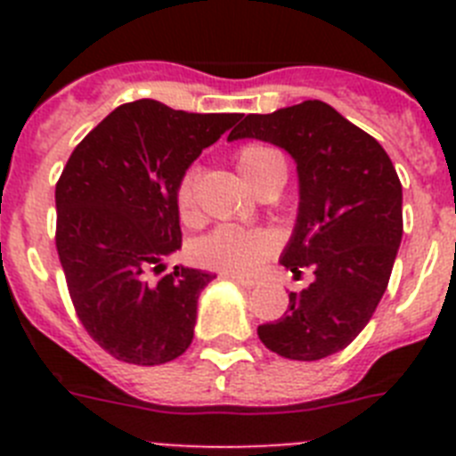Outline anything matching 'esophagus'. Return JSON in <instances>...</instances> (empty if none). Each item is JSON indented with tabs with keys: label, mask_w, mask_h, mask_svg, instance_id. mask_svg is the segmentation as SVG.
<instances>
[{
	"label": "esophagus",
	"mask_w": 456,
	"mask_h": 456,
	"mask_svg": "<svg viewBox=\"0 0 456 456\" xmlns=\"http://www.w3.org/2000/svg\"><path fill=\"white\" fill-rule=\"evenodd\" d=\"M221 276H224V278H228V281H235V283L240 285V288H244V289H251V288H256V281H251V278L232 276V273H221Z\"/></svg>",
	"instance_id": "obj_1"
}]
</instances>
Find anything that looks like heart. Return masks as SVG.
Here are the masks:
<instances>
[{
    "mask_svg": "<svg viewBox=\"0 0 456 456\" xmlns=\"http://www.w3.org/2000/svg\"><path fill=\"white\" fill-rule=\"evenodd\" d=\"M235 162L240 173L244 175L253 189H257L267 178H272L276 171H283V157L273 148L263 143H248L240 148L235 155ZM196 167H189L180 175L178 187H175V209L184 224L196 221ZM278 241L269 231H257V228H241V225H219L205 237H200L191 248L193 260L205 269H215L221 273H232V276H251L260 263H265L273 251Z\"/></svg>",
    "mask_w": 456,
    "mask_h": 456,
    "instance_id": "obj_1",
    "label": "heart"
}]
</instances>
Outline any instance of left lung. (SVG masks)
<instances>
[{"instance_id": "obj_1", "label": "left lung", "mask_w": 456, "mask_h": 456, "mask_svg": "<svg viewBox=\"0 0 456 456\" xmlns=\"http://www.w3.org/2000/svg\"><path fill=\"white\" fill-rule=\"evenodd\" d=\"M237 139L267 141L297 164L299 212L281 265L315 273L257 336L292 361L331 356L363 331L388 288L402 241L397 171L377 139L322 100L248 114L228 136Z\"/></svg>"}]
</instances>
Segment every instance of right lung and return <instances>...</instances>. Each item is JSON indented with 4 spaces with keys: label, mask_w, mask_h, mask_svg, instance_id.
<instances>
[{
    "label": "right lung",
    "mask_w": 456,
    "mask_h": 456,
    "mask_svg": "<svg viewBox=\"0 0 456 456\" xmlns=\"http://www.w3.org/2000/svg\"><path fill=\"white\" fill-rule=\"evenodd\" d=\"M241 114H187L157 100L114 109L82 139L56 183V251L88 336L134 365L187 352L215 273L173 267L180 248L175 187Z\"/></svg>",
    "instance_id": "1"
}]
</instances>
